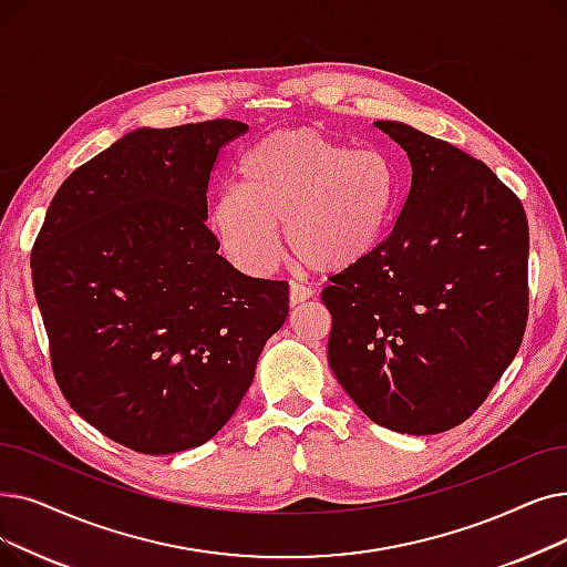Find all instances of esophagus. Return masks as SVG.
Instances as JSON below:
<instances>
[{
	"label": "esophagus",
	"instance_id": "obj_1",
	"mask_svg": "<svg viewBox=\"0 0 567 567\" xmlns=\"http://www.w3.org/2000/svg\"><path fill=\"white\" fill-rule=\"evenodd\" d=\"M310 297H312V289L310 287H306L301 282H291L289 285V303L291 306H299V303L308 301Z\"/></svg>",
	"mask_w": 567,
	"mask_h": 567
}]
</instances>
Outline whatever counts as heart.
Listing matches in <instances>:
<instances>
[{"instance_id": "obj_1", "label": "heart", "mask_w": 567, "mask_h": 567, "mask_svg": "<svg viewBox=\"0 0 567 567\" xmlns=\"http://www.w3.org/2000/svg\"><path fill=\"white\" fill-rule=\"evenodd\" d=\"M238 187L215 194L208 227L227 257L266 276L289 250L324 274L371 255L389 229L399 185L378 147H350L315 127L257 141L238 168Z\"/></svg>"}]
</instances>
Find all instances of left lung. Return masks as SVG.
<instances>
[{"label": "left lung", "mask_w": 567, "mask_h": 567, "mask_svg": "<svg viewBox=\"0 0 567 567\" xmlns=\"http://www.w3.org/2000/svg\"><path fill=\"white\" fill-rule=\"evenodd\" d=\"M375 127L412 178L391 234L322 291L329 365L375 424L433 435L463 424L519 350L528 223L484 162L403 122Z\"/></svg>", "instance_id": "left-lung-1"}]
</instances>
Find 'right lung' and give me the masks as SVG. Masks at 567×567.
I'll use <instances>...</instances> for the list:
<instances>
[{
	"label": "right lung",
	"mask_w": 567,
	"mask_h": 567,
	"mask_svg": "<svg viewBox=\"0 0 567 567\" xmlns=\"http://www.w3.org/2000/svg\"><path fill=\"white\" fill-rule=\"evenodd\" d=\"M245 122L136 130L48 206L32 280L69 405L141 454L204 445L250 389L289 285L243 276L206 227L219 151Z\"/></svg>",
	"instance_id": "1"
}]
</instances>
